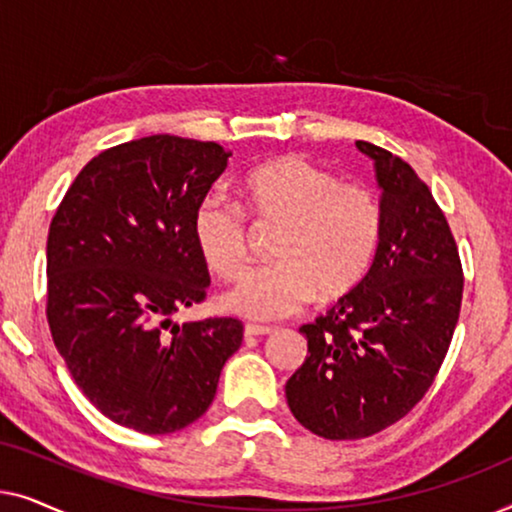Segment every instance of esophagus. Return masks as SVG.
I'll use <instances>...</instances> for the list:
<instances>
[{"label": "esophagus", "instance_id": "1", "mask_svg": "<svg viewBox=\"0 0 512 512\" xmlns=\"http://www.w3.org/2000/svg\"><path fill=\"white\" fill-rule=\"evenodd\" d=\"M270 333H272L270 326H258V324L244 326V335H249V338H261V335H270Z\"/></svg>", "mask_w": 512, "mask_h": 512}]
</instances>
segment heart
I'll list each match as a JSON object with an SVG mask.
<instances>
[{"instance_id": "obj_1", "label": "heart", "mask_w": 512, "mask_h": 512, "mask_svg": "<svg viewBox=\"0 0 512 512\" xmlns=\"http://www.w3.org/2000/svg\"><path fill=\"white\" fill-rule=\"evenodd\" d=\"M242 205L258 219L284 221L275 263L244 272L223 293L228 312L247 319H284L319 300L340 298L366 277L380 247L382 207L373 191L340 184L324 167L300 156H279L240 179ZM193 242L207 268L223 279L240 275L247 228L240 205L209 193L191 221Z\"/></svg>"}]
</instances>
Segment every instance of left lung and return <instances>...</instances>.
Masks as SVG:
<instances>
[{
    "mask_svg": "<svg viewBox=\"0 0 512 512\" xmlns=\"http://www.w3.org/2000/svg\"><path fill=\"white\" fill-rule=\"evenodd\" d=\"M373 160L382 235L366 277L324 317L300 326L307 359L286 403L328 440L373 436L408 415L431 387L459 319V251L429 186L398 156L356 142Z\"/></svg>",
    "mask_w": 512,
    "mask_h": 512,
    "instance_id": "1",
    "label": "left lung"
}]
</instances>
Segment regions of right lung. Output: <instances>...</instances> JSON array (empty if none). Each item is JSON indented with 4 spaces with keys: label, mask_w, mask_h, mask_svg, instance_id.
I'll use <instances>...</instances> for the list:
<instances>
[{
    "label": "right lung",
    "mask_w": 512,
    "mask_h": 512,
    "mask_svg": "<svg viewBox=\"0 0 512 512\" xmlns=\"http://www.w3.org/2000/svg\"><path fill=\"white\" fill-rule=\"evenodd\" d=\"M228 156L174 135L118 144L83 167L51 221L53 342L88 401L128 429L163 436L193 424L242 345L237 319H172L205 298L191 221Z\"/></svg>",
    "instance_id": "obj_1"
}]
</instances>
